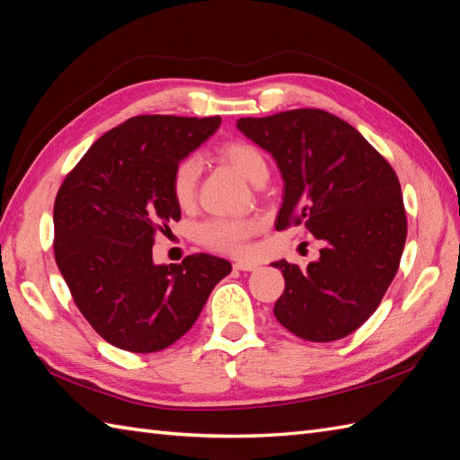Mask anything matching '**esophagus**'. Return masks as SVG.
Masks as SVG:
<instances>
[{"mask_svg": "<svg viewBox=\"0 0 460 460\" xmlns=\"http://www.w3.org/2000/svg\"><path fill=\"white\" fill-rule=\"evenodd\" d=\"M233 266H234V270H241V272H252V270L259 269V264L249 262V261H239V262H234Z\"/></svg>", "mask_w": 460, "mask_h": 460, "instance_id": "esophagus-1", "label": "esophagus"}]
</instances>
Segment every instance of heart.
I'll return each instance as SVG.
<instances>
[{
    "label": "heart",
    "mask_w": 460,
    "mask_h": 460,
    "mask_svg": "<svg viewBox=\"0 0 460 460\" xmlns=\"http://www.w3.org/2000/svg\"><path fill=\"white\" fill-rule=\"evenodd\" d=\"M217 156L233 166L237 172L247 178L249 181H259L269 174V164L262 151L256 145L243 141V138H233L217 146ZM199 178V163L196 156H186L174 166L172 176H170V191L172 198L181 209H188L196 199ZM259 229V221L251 217H216L206 221L198 231V239L208 249L243 256L249 251V239Z\"/></svg>",
    "instance_id": "b5f03b06"
}]
</instances>
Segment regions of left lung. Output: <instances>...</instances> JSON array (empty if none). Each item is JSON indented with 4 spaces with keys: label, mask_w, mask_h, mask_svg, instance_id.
Here are the masks:
<instances>
[{
    "label": "left lung",
    "mask_w": 460,
    "mask_h": 460,
    "mask_svg": "<svg viewBox=\"0 0 460 460\" xmlns=\"http://www.w3.org/2000/svg\"><path fill=\"white\" fill-rule=\"evenodd\" d=\"M284 178L276 229L305 226L325 243L305 269L274 262L284 294L279 322L300 339L331 343L376 312L398 272L408 234L400 180L355 127L323 110H290L237 121Z\"/></svg>",
    "instance_id": "1"
}]
</instances>
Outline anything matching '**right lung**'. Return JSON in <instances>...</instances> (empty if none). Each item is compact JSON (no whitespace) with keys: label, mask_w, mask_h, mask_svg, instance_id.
<instances>
[{"label":"right lung","mask_w":460,"mask_h":460,"mask_svg":"<svg viewBox=\"0 0 460 460\" xmlns=\"http://www.w3.org/2000/svg\"><path fill=\"white\" fill-rule=\"evenodd\" d=\"M221 117L137 115L95 141L55 199V259L72 300L102 339L156 352L188 333L231 262L190 254L153 262L155 233L180 219L174 166Z\"/></svg>","instance_id":"right-lung-1"}]
</instances>
